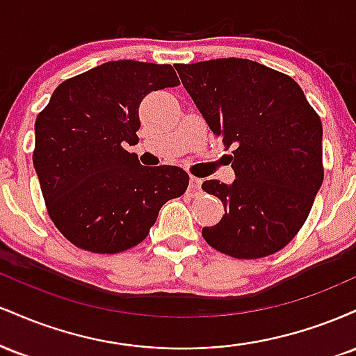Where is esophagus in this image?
<instances>
[{
	"label": "esophagus",
	"instance_id": "34e87169",
	"mask_svg": "<svg viewBox=\"0 0 356 356\" xmlns=\"http://www.w3.org/2000/svg\"><path fill=\"white\" fill-rule=\"evenodd\" d=\"M201 186H202V181L201 179L194 177V175H191V182H189V191L192 192L194 195L201 194Z\"/></svg>",
	"mask_w": 356,
	"mask_h": 356
}]
</instances>
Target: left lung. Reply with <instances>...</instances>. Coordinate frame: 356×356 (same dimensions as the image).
<instances>
[{
	"instance_id": "8db88e82",
	"label": "left lung",
	"mask_w": 356,
	"mask_h": 356,
	"mask_svg": "<svg viewBox=\"0 0 356 356\" xmlns=\"http://www.w3.org/2000/svg\"><path fill=\"white\" fill-rule=\"evenodd\" d=\"M214 136L232 147L236 179L202 184L226 214L207 244L238 259L273 254L308 218L323 182L320 117L291 76L243 58L175 65Z\"/></svg>"
}]
</instances>
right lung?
I'll list each match as a JSON object with an SVG mask.
<instances>
[{
    "label": "right lung",
    "instance_id": "right-lung-1",
    "mask_svg": "<svg viewBox=\"0 0 356 356\" xmlns=\"http://www.w3.org/2000/svg\"><path fill=\"white\" fill-rule=\"evenodd\" d=\"M170 65L107 61L65 80L36 117L33 165L48 214L76 248L115 254L149 234L159 211L181 197V167H145L136 145L147 93L177 87Z\"/></svg>",
    "mask_w": 356,
    "mask_h": 356
}]
</instances>
